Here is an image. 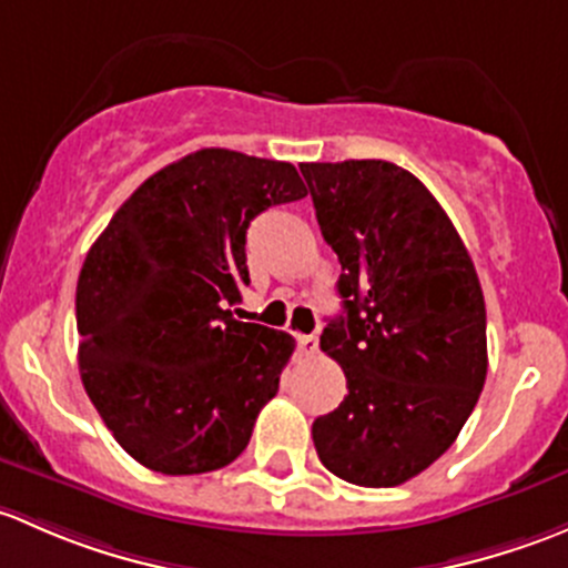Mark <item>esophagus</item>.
Listing matches in <instances>:
<instances>
[{
	"mask_svg": "<svg viewBox=\"0 0 568 568\" xmlns=\"http://www.w3.org/2000/svg\"><path fill=\"white\" fill-rule=\"evenodd\" d=\"M297 349H301L306 358H312V355L320 353V338L317 336H297Z\"/></svg>",
	"mask_w": 568,
	"mask_h": 568,
	"instance_id": "obj_1",
	"label": "esophagus"
}]
</instances>
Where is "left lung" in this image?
I'll use <instances>...</instances> for the list:
<instances>
[{"label": "left lung", "mask_w": 568, "mask_h": 568, "mask_svg": "<svg viewBox=\"0 0 568 568\" xmlns=\"http://www.w3.org/2000/svg\"><path fill=\"white\" fill-rule=\"evenodd\" d=\"M344 314L320 347L347 396L312 426L320 462L358 487H396L452 448L487 379V308L446 210L388 161L301 163Z\"/></svg>", "instance_id": "left-lung-1"}]
</instances>
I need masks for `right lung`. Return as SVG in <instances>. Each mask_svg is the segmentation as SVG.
<instances>
[{
	"label": "right lung",
	"instance_id": "add662e5",
	"mask_svg": "<svg viewBox=\"0 0 568 568\" xmlns=\"http://www.w3.org/2000/svg\"><path fill=\"white\" fill-rule=\"evenodd\" d=\"M303 196L292 163L196 150L144 180L92 243L75 286L81 383L150 470L210 473L248 446L295 338L226 306L248 284L251 221Z\"/></svg>",
	"mask_w": 568,
	"mask_h": 568
}]
</instances>
